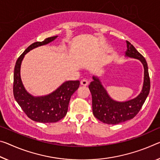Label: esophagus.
<instances>
[{
  "label": "esophagus",
  "instance_id": "obj_1",
  "mask_svg": "<svg viewBox=\"0 0 160 160\" xmlns=\"http://www.w3.org/2000/svg\"><path fill=\"white\" fill-rule=\"evenodd\" d=\"M80 85L86 87V86H88V81L85 79H83L80 81Z\"/></svg>",
  "mask_w": 160,
  "mask_h": 160
}]
</instances>
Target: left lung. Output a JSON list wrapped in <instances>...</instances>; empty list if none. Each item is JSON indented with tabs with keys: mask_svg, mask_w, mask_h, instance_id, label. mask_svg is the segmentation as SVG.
I'll list each match as a JSON object with an SVG mask.
<instances>
[{
	"mask_svg": "<svg viewBox=\"0 0 160 160\" xmlns=\"http://www.w3.org/2000/svg\"><path fill=\"white\" fill-rule=\"evenodd\" d=\"M126 42L128 50L125 57L139 60L143 65L142 88L137 97L125 101H118L110 97L100 78L93 75V80L89 85L92 98V112L96 118L105 124L117 125L132 119L142 107L150 90V80L146 60L130 42Z\"/></svg>",
	"mask_w": 160,
	"mask_h": 160,
	"instance_id": "1",
	"label": "left lung"
}]
</instances>
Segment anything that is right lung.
<instances>
[{"label": "right lung", "mask_w": 160, "mask_h": 160, "mask_svg": "<svg viewBox=\"0 0 160 160\" xmlns=\"http://www.w3.org/2000/svg\"><path fill=\"white\" fill-rule=\"evenodd\" d=\"M58 38H48L26 48L17 60L13 75V95L16 102L32 120L42 123L56 122L66 115L71 96L80 86L79 80L65 81L56 90L45 95L34 96L25 89L21 78V67L25 55L30 50L48 45Z\"/></svg>", "instance_id": "obj_1"}]
</instances>
